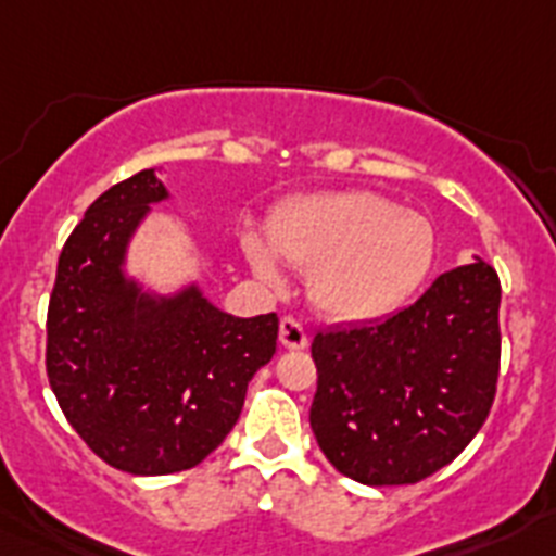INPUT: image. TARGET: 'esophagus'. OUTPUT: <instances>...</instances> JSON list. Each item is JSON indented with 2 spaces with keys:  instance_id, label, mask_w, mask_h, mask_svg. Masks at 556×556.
<instances>
[{
  "instance_id": "esophagus-1",
  "label": "esophagus",
  "mask_w": 556,
  "mask_h": 556,
  "mask_svg": "<svg viewBox=\"0 0 556 556\" xmlns=\"http://www.w3.org/2000/svg\"><path fill=\"white\" fill-rule=\"evenodd\" d=\"M278 339H281V345L287 351H303L308 345V333L303 328L301 320H294V317H283L281 328H278Z\"/></svg>"
}]
</instances>
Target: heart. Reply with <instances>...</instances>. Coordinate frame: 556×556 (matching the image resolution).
I'll list each match as a JSON object with an SVG mask.
<instances>
[{
    "label": "heart",
    "instance_id": "1",
    "mask_svg": "<svg viewBox=\"0 0 556 556\" xmlns=\"http://www.w3.org/2000/svg\"><path fill=\"white\" fill-rule=\"evenodd\" d=\"M434 225L409 208H395L367 189L303 194L275 211L269 244L244 236L250 267L278 283V258L308 273V292L333 320H376L395 312L426 281L434 264Z\"/></svg>",
    "mask_w": 556,
    "mask_h": 556
}]
</instances>
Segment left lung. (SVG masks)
<instances>
[{"label": "left lung", "instance_id": "left-lung-1", "mask_svg": "<svg viewBox=\"0 0 556 556\" xmlns=\"http://www.w3.org/2000/svg\"><path fill=\"white\" fill-rule=\"evenodd\" d=\"M498 273L476 258L387 320L314 337L308 420L339 473L415 484L465 451L498 384Z\"/></svg>", "mask_w": 556, "mask_h": 556}]
</instances>
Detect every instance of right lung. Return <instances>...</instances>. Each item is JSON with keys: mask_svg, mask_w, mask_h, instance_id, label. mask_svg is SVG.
I'll use <instances>...</instances> for the list:
<instances>
[{"mask_svg": "<svg viewBox=\"0 0 556 556\" xmlns=\"http://www.w3.org/2000/svg\"><path fill=\"white\" fill-rule=\"evenodd\" d=\"M164 198L155 172L141 169L88 205L47 312V378L63 415L102 462L132 476L189 470L219 448L278 339L275 312L244 320L198 287L152 298L127 281V242Z\"/></svg>", "mask_w": 556, "mask_h": 556, "instance_id": "add662e5", "label": "right lung"}]
</instances>
